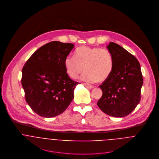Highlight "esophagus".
Masks as SVG:
<instances>
[{
	"instance_id": "1",
	"label": "esophagus",
	"mask_w": 159,
	"mask_h": 159,
	"mask_svg": "<svg viewBox=\"0 0 159 159\" xmlns=\"http://www.w3.org/2000/svg\"><path fill=\"white\" fill-rule=\"evenodd\" d=\"M83 85H84L85 87H86V88H89V89H93V88H94V86L91 85V84H89L84 83V84H83Z\"/></svg>"
}]
</instances>
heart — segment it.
Segmentation results:
<instances>
[{
    "instance_id": "heart-1",
    "label": "heart",
    "mask_w": 159,
    "mask_h": 159,
    "mask_svg": "<svg viewBox=\"0 0 159 159\" xmlns=\"http://www.w3.org/2000/svg\"><path fill=\"white\" fill-rule=\"evenodd\" d=\"M113 67L111 52L104 48L82 46L75 53V58L67 57L65 60V68L67 75L76 79L86 71L81 80L86 82H104L109 77Z\"/></svg>"
}]
</instances>
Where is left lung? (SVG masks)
Instances as JSON below:
<instances>
[{
    "label": "left lung",
    "instance_id": "1",
    "mask_svg": "<svg viewBox=\"0 0 159 159\" xmlns=\"http://www.w3.org/2000/svg\"><path fill=\"white\" fill-rule=\"evenodd\" d=\"M107 48L112 55L113 67L108 79L99 86L102 96L97 104L106 114L122 117L140 102L143 84L140 65L134 55L118 44L110 42Z\"/></svg>",
    "mask_w": 159,
    "mask_h": 159
}]
</instances>
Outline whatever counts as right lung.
Returning <instances> with one entry per match:
<instances>
[{
    "mask_svg": "<svg viewBox=\"0 0 159 159\" xmlns=\"http://www.w3.org/2000/svg\"><path fill=\"white\" fill-rule=\"evenodd\" d=\"M74 45L54 41L35 51L22 69L26 102L37 114L53 117L63 113L74 98L79 83L70 78L65 60Z\"/></svg>",
    "mask_w": 159,
    "mask_h": 159,
    "instance_id": "obj_1",
    "label": "right lung"
}]
</instances>
